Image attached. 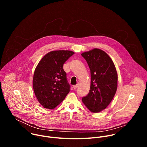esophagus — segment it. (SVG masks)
I'll return each mask as SVG.
<instances>
[{"instance_id": "esophagus-1", "label": "esophagus", "mask_w": 147, "mask_h": 147, "mask_svg": "<svg viewBox=\"0 0 147 147\" xmlns=\"http://www.w3.org/2000/svg\"><path fill=\"white\" fill-rule=\"evenodd\" d=\"M78 84H77V85H74V86H73V88H74V89H76V88L78 87Z\"/></svg>"}]
</instances>
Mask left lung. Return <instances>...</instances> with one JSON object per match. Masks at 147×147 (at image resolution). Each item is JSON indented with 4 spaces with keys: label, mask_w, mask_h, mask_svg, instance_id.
<instances>
[{
    "label": "left lung",
    "mask_w": 147,
    "mask_h": 147,
    "mask_svg": "<svg viewBox=\"0 0 147 147\" xmlns=\"http://www.w3.org/2000/svg\"><path fill=\"white\" fill-rule=\"evenodd\" d=\"M91 71V86L88 94L82 100L92 112L105 109L113 99L117 87V74L111 58L104 51L94 49L84 52Z\"/></svg>",
    "instance_id": "8db88e82"
}]
</instances>
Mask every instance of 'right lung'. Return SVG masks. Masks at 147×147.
Instances as JSON below:
<instances>
[{
	"label": "right lung",
	"mask_w": 147,
	"mask_h": 147,
	"mask_svg": "<svg viewBox=\"0 0 147 147\" xmlns=\"http://www.w3.org/2000/svg\"><path fill=\"white\" fill-rule=\"evenodd\" d=\"M74 53L70 51H52L38 64L34 74L33 89L38 100L45 108H55L70 92V86L63 66Z\"/></svg>",
	"instance_id": "right-lung-1"
}]
</instances>
